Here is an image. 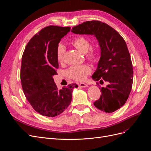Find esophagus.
<instances>
[{
	"label": "esophagus",
	"mask_w": 151,
	"mask_h": 151,
	"mask_svg": "<svg viewBox=\"0 0 151 151\" xmlns=\"http://www.w3.org/2000/svg\"><path fill=\"white\" fill-rule=\"evenodd\" d=\"M79 86L81 87H83V88H85V87L88 86V85H87L86 83H79Z\"/></svg>",
	"instance_id": "esophagus-1"
}]
</instances>
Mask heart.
I'll list each match as a JSON object with an SVG mask.
<instances>
[{
	"label": "heart",
	"mask_w": 151,
	"mask_h": 151,
	"mask_svg": "<svg viewBox=\"0 0 151 151\" xmlns=\"http://www.w3.org/2000/svg\"><path fill=\"white\" fill-rule=\"evenodd\" d=\"M71 45L85 55L88 60L95 61L97 58V53L95 50L90 49V42L88 38L80 36L75 37L71 42ZM66 47L62 43L58 44L56 48V58L58 62H62L63 60ZM91 72V69L88 65H75L70 66L66 71L67 76L71 79L76 81H83L87 76Z\"/></svg>",
	"instance_id": "b5f03b06"
}]
</instances>
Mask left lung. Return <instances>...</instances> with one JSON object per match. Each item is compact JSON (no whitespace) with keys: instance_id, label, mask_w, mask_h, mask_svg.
<instances>
[{"instance_id":"8db88e82","label":"left lung","mask_w":151,"mask_h":151,"mask_svg":"<svg viewBox=\"0 0 151 151\" xmlns=\"http://www.w3.org/2000/svg\"><path fill=\"white\" fill-rule=\"evenodd\" d=\"M71 32L94 35L98 40L101 56L91 78L109 85L100 88L101 95L93 104L106 113L114 112L125 104L132 87V63L125 40L114 28L99 21L83 22Z\"/></svg>"}]
</instances>
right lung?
<instances>
[{"instance_id": "obj_1", "label": "right lung", "mask_w": 151, "mask_h": 151, "mask_svg": "<svg viewBox=\"0 0 151 151\" xmlns=\"http://www.w3.org/2000/svg\"><path fill=\"white\" fill-rule=\"evenodd\" d=\"M70 27L49 26L29 41L22 57L21 80L24 93L35 111L54 117L63 113L71 101L75 84L57 88L52 76L59 67L57 46Z\"/></svg>"}]
</instances>
